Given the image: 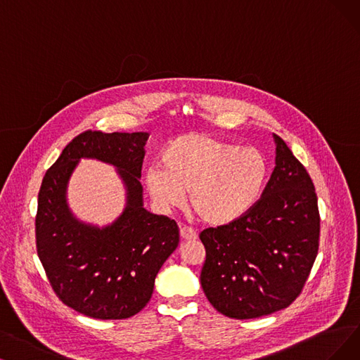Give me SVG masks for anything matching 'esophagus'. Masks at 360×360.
I'll return each mask as SVG.
<instances>
[{
  "instance_id": "esophagus-1",
  "label": "esophagus",
  "mask_w": 360,
  "mask_h": 360,
  "mask_svg": "<svg viewBox=\"0 0 360 360\" xmlns=\"http://www.w3.org/2000/svg\"><path fill=\"white\" fill-rule=\"evenodd\" d=\"M180 236H181L183 240H193V239L198 238L195 230L192 227H188V226L180 227Z\"/></svg>"
}]
</instances>
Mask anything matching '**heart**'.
Segmentation results:
<instances>
[{"mask_svg":"<svg viewBox=\"0 0 360 360\" xmlns=\"http://www.w3.org/2000/svg\"><path fill=\"white\" fill-rule=\"evenodd\" d=\"M160 165L145 171V186L162 211L191 205L210 226L230 224L247 215L266 191L270 161L257 148L240 146L205 133L171 140Z\"/></svg>","mask_w":360,"mask_h":360,"instance_id":"obj_1","label":"heart"}]
</instances>
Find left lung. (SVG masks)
Listing matches in <instances>:
<instances>
[{
  "label": "left lung",
  "instance_id": "8db88e82",
  "mask_svg": "<svg viewBox=\"0 0 360 360\" xmlns=\"http://www.w3.org/2000/svg\"><path fill=\"white\" fill-rule=\"evenodd\" d=\"M276 160L266 191L242 219L199 233L207 257L200 285L227 318L254 319L300 295L319 248L318 196L309 172L273 134Z\"/></svg>",
  "mask_w": 360,
  "mask_h": 360
}]
</instances>
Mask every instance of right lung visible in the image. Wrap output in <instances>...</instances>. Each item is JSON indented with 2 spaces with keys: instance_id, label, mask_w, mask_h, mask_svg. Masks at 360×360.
Masks as SVG:
<instances>
[{
  "instance_id": "obj_1",
  "label": "right lung",
  "mask_w": 360,
  "mask_h": 360,
  "mask_svg": "<svg viewBox=\"0 0 360 360\" xmlns=\"http://www.w3.org/2000/svg\"><path fill=\"white\" fill-rule=\"evenodd\" d=\"M148 133L84 131L42 179L35 219L37 252L62 303L94 319H127L145 307L155 278L179 245V226L143 207L141 164ZM82 157L117 168L127 204L112 225L78 221L67 207L68 179Z\"/></svg>"
}]
</instances>
